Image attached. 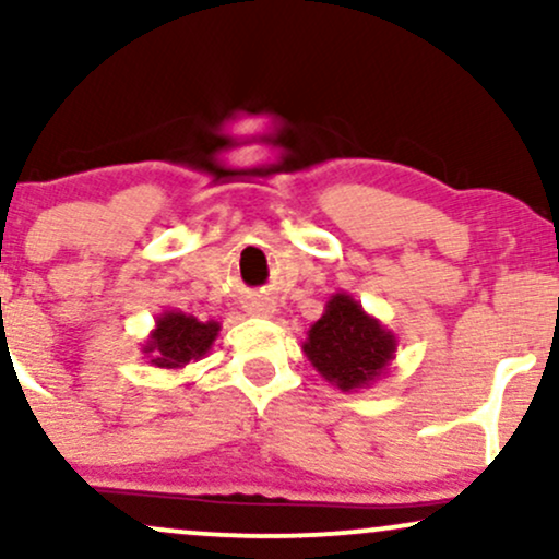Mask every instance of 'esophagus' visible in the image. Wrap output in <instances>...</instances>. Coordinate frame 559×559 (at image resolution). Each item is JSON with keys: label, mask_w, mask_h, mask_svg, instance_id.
I'll return each instance as SVG.
<instances>
[{"label": "esophagus", "mask_w": 559, "mask_h": 559, "mask_svg": "<svg viewBox=\"0 0 559 559\" xmlns=\"http://www.w3.org/2000/svg\"><path fill=\"white\" fill-rule=\"evenodd\" d=\"M247 310H249V316H254V318H271L275 312V307L267 299H258V301H252Z\"/></svg>", "instance_id": "esophagus-1"}]
</instances>
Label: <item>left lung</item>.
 Returning a JSON list of instances; mask_svg holds the SVG:
<instances>
[{"mask_svg": "<svg viewBox=\"0 0 559 559\" xmlns=\"http://www.w3.org/2000/svg\"><path fill=\"white\" fill-rule=\"evenodd\" d=\"M301 352L331 386L360 391L386 376L396 355V333L368 316L352 294L336 292L307 331Z\"/></svg>", "mask_w": 559, "mask_h": 559, "instance_id": "8db88e82", "label": "left lung"}]
</instances>
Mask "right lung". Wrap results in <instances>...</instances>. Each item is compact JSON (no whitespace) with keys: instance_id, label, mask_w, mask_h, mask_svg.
Segmentation results:
<instances>
[{"instance_id":"add662e5","label":"right lung","mask_w":559,"mask_h":559,"mask_svg":"<svg viewBox=\"0 0 559 559\" xmlns=\"http://www.w3.org/2000/svg\"><path fill=\"white\" fill-rule=\"evenodd\" d=\"M217 333H221L217 320H199L181 310H165L141 344V355L155 368L181 370L202 360L213 349Z\"/></svg>"}]
</instances>
